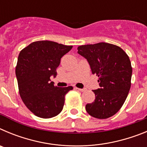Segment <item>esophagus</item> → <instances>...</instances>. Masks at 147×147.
Returning a JSON list of instances; mask_svg holds the SVG:
<instances>
[{"label": "esophagus", "mask_w": 147, "mask_h": 147, "mask_svg": "<svg viewBox=\"0 0 147 147\" xmlns=\"http://www.w3.org/2000/svg\"><path fill=\"white\" fill-rule=\"evenodd\" d=\"M76 89H77L78 90H80V91H82V92L85 91V88H84V89H82V88H76Z\"/></svg>", "instance_id": "1"}]
</instances>
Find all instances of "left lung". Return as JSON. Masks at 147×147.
Segmentation results:
<instances>
[{
	"instance_id": "left-lung-1",
	"label": "left lung",
	"mask_w": 147,
	"mask_h": 147,
	"mask_svg": "<svg viewBox=\"0 0 147 147\" xmlns=\"http://www.w3.org/2000/svg\"><path fill=\"white\" fill-rule=\"evenodd\" d=\"M78 54L87 59L92 74L98 76L100 88L93 90L94 102L86 105L87 112L96 119H105L121 108L131 87L132 68L126 52L107 42L80 45Z\"/></svg>"
}]
</instances>
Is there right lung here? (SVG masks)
Masks as SVG:
<instances>
[{
  "instance_id": "right-lung-1",
  "label": "right lung",
  "mask_w": 147,
  "mask_h": 147,
  "mask_svg": "<svg viewBox=\"0 0 147 147\" xmlns=\"http://www.w3.org/2000/svg\"><path fill=\"white\" fill-rule=\"evenodd\" d=\"M73 48L53 41H36L21 50L15 74L19 93L27 108L37 117L50 119L62 110L66 93L72 86L59 88L51 82L61 58Z\"/></svg>"
}]
</instances>
